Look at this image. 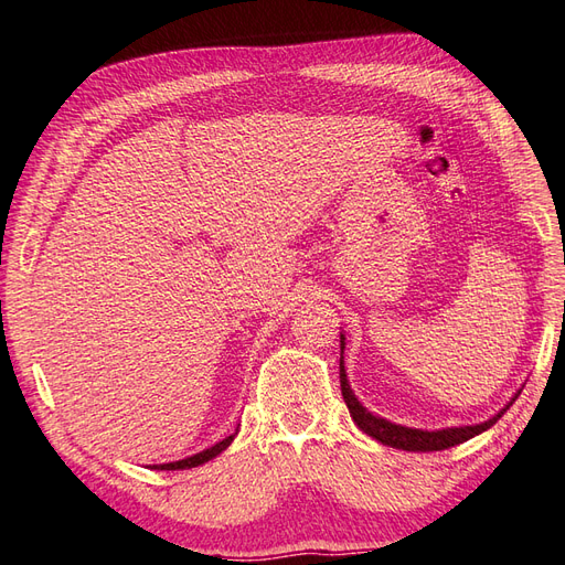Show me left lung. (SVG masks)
<instances>
[{
	"mask_svg": "<svg viewBox=\"0 0 565 565\" xmlns=\"http://www.w3.org/2000/svg\"><path fill=\"white\" fill-rule=\"evenodd\" d=\"M343 349H345V337L341 334V360H339V374H341V394L345 406H349V413L353 417V423L363 429L367 437L377 439L384 446H392V448H403V451H444V448H451L458 446L462 441H468L477 434L487 431L489 427H494L499 417L509 411L515 398L520 396L523 388H518L513 394V398L505 403V406L497 413L491 415L489 420L484 423H477V425H462V427H444V429H417V427H406V425H396L392 420H386V417H380L370 413L363 403L358 401V396L353 394V388L349 384V374H345L343 367Z\"/></svg>",
	"mask_w": 565,
	"mask_h": 565,
	"instance_id": "1",
	"label": "left lung"
}]
</instances>
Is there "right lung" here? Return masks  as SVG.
<instances>
[{
  "mask_svg": "<svg viewBox=\"0 0 565 565\" xmlns=\"http://www.w3.org/2000/svg\"><path fill=\"white\" fill-rule=\"evenodd\" d=\"M236 434H238V429H236L234 434H228L226 439L216 441L214 446L205 448V451L193 454V456H188V458H183V460H173V462H159V466H152V468H154V470H185V468H198V466H202V462H207V460H212V458L220 456L222 451H226V448L231 446V441H234Z\"/></svg>",
  "mask_w": 565,
  "mask_h": 565,
  "instance_id": "add662e5",
  "label": "right lung"
}]
</instances>
